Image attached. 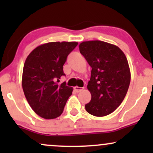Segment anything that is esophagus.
I'll list each match as a JSON object with an SVG mask.
<instances>
[{"label": "esophagus", "mask_w": 153, "mask_h": 153, "mask_svg": "<svg viewBox=\"0 0 153 153\" xmlns=\"http://www.w3.org/2000/svg\"><path fill=\"white\" fill-rule=\"evenodd\" d=\"M84 89V88L83 87H78V86H75L74 87V90L76 91L77 93H79V92H80V91H82V90H83Z\"/></svg>", "instance_id": "esophagus-1"}]
</instances>
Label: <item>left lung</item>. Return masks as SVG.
Wrapping results in <instances>:
<instances>
[{
  "label": "left lung",
  "mask_w": 153,
  "mask_h": 153,
  "mask_svg": "<svg viewBox=\"0 0 153 153\" xmlns=\"http://www.w3.org/2000/svg\"><path fill=\"white\" fill-rule=\"evenodd\" d=\"M79 50L92 68L87 85L91 100L85 110L96 117L110 114L122 103L130 83L127 57L117 46L99 40L83 42Z\"/></svg>",
  "instance_id": "8db88e82"
}]
</instances>
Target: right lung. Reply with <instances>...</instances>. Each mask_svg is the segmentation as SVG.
I'll use <instances>...</instances> for the list:
<instances>
[{
	"mask_svg": "<svg viewBox=\"0 0 153 153\" xmlns=\"http://www.w3.org/2000/svg\"><path fill=\"white\" fill-rule=\"evenodd\" d=\"M76 42H54L40 45L28 55L23 69L22 88L34 111L46 119L62 114L73 88L57 83L65 75L63 65Z\"/></svg>",
	"mask_w": 153,
	"mask_h": 153,
	"instance_id": "right-lung-1",
	"label": "right lung"
}]
</instances>
